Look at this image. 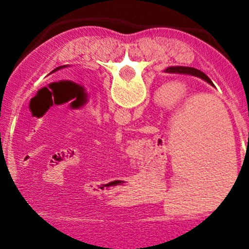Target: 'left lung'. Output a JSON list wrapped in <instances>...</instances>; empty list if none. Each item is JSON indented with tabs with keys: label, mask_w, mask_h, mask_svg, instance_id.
I'll list each match as a JSON object with an SVG mask.
<instances>
[{
	"label": "left lung",
	"mask_w": 249,
	"mask_h": 249,
	"mask_svg": "<svg viewBox=\"0 0 249 249\" xmlns=\"http://www.w3.org/2000/svg\"><path fill=\"white\" fill-rule=\"evenodd\" d=\"M64 67H66V66H60V67H57V69H55V70H54V71H52V73H53V72H55V71H59V70L64 69Z\"/></svg>",
	"instance_id": "1"
}]
</instances>
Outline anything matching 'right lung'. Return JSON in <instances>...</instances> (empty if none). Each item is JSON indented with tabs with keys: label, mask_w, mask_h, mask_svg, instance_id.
Here are the masks:
<instances>
[{
	"label": "right lung",
	"mask_w": 249,
	"mask_h": 249,
	"mask_svg": "<svg viewBox=\"0 0 249 249\" xmlns=\"http://www.w3.org/2000/svg\"><path fill=\"white\" fill-rule=\"evenodd\" d=\"M164 72L166 73H178V74H189V76H194L197 78H201V79L207 82L208 84L213 85L212 80L210 79L207 76H206L203 72L200 71V70L194 69V67H184V66H172V67H167Z\"/></svg>",
	"instance_id": "add662e5"
}]
</instances>
